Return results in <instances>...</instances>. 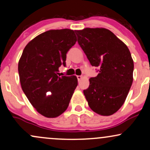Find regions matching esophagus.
<instances>
[{
  "label": "esophagus",
  "mask_w": 150,
  "mask_h": 150,
  "mask_svg": "<svg viewBox=\"0 0 150 150\" xmlns=\"http://www.w3.org/2000/svg\"><path fill=\"white\" fill-rule=\"evenodd\" d=\"M77 80H78V81H80V80H81V79L82 78V77L81 76V75H77Z\"/></svg>",
  "instance_id": "esophagus-1"
}]
</instances>
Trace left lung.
Listing matches in <instances>:
<instances>
[{
    "mask_svg": "<svg viewBox=\"0 0 150 150\" xmlns=\"http://www.w3.org/2000/svg\"><path fill=\"white\" fill-rule=\"evenodd\" d=\"M77 42L97 76L83 91L91 109L101 116L116 113L125 102L133 80L134 63L127 46L111 31L85 28L75 31Z\"/></svg>",
    "mask_w": 150,
    "mask_h": 150,
    "instance_id": "1",
    "label": "left lung"
}]
</instances>
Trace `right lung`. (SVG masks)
<instances>
[{
  "label": "right lung",
  "mask_w": 150,
  "mask_h": 150,
  "mask_svg": "<svg viewBox=\"0 0 150 150\" xmlns=\"http://www.w3.org/2000/svg\"><path fill=\"white\" fill-rule=\"evenodd\" d=\"M77 37L69 29L49 30L27 44L18 63L21 87L32 106L42 116L56 118L68 107L77 86L76 76H60L66 53Z\"/></svg>",
  "instance_id": "add662e5"
}]
</instances>
